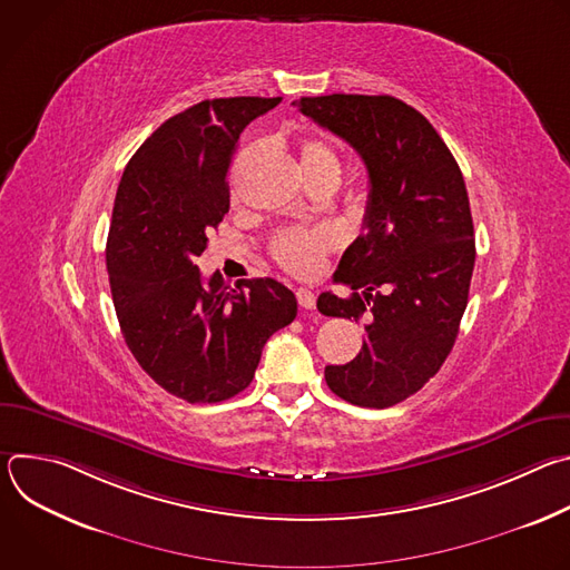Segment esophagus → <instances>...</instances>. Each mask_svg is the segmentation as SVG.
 I'll list each match as a JSON object with an SVG mask.
<instances>
[{
	"mask_svg": "<svg viewBox=\"0 0 570 570\" xmlns=\"http://www.w3.org/2000/svg\"><path fill=\"white\" fill-rule=\"evenodd\" d=\"M295 295H297V304H299L302 308H306V311L315 308V295H313L311 291H306V288H299Z\"/></svg>",
	"mask_w": 570,
	"mask_h": 570,
	"instance_id": "34e87169",
	"label": "esophagus"
}]
</instances>
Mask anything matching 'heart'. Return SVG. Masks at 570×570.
<instances>
[{
  "mask_svg": "<svg viewBox=\"0 0 570 570\" xmlns=\"http://www.w3.org/2000/svg\"><path fill=\"white\" fill-rule=\"evenodd\" d=\"M299 159L306 176L327 167H338L336 153L320 139H304L299 144ZM334 246L336 234L330 227H291L275 234L271 253L275 262L291 275L308 277L322 266L324 255Z\"/></svg>",
  "mask_w": 570,
  "mask_h": 570,
  "instance_id": "b5f03b06",
  "label": "heart"
}]
</instances>
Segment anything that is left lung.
Masks as SVG:
<instances>
[{"mask_svg":"<svg viewBox=\"0 0 570 570\" xmlns=\"http://www.w3.org/2000/svg\"><path fill=\"white\" fill-rule=\"evenodd\" d=\"M293 106L365 161L363 234L334 275L354 293H322L317 311L365 324L358 356L324 367L332 392L387 409L422 390L458 338L475 262L464 178L429 119L394 97H302Z\"/></svg>","mask_w":570,"mask_h":570,"instance_id":"obj_1","label":"left lung"}]
</instances>
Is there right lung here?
<instances>
[{"label":"right lung","mask_w":570,"mask_h":570,"mask_svg":"<svg viewBox=\"0 0 570 570\" xmlns=\"http://www.w3.org/2000/svg\"><path fill=\"white\" fill-rule=\"evenodd\" d=\"M282 97L207 99L161 124L121 176L106 246L119 327L141 370L189 403L246 390L266 341L297 299L262 277L234 286L196 266L229 209L227 171L238 137Z\"/></svg>","instance_id":"add662e5"}]
</instances>
